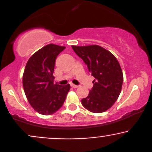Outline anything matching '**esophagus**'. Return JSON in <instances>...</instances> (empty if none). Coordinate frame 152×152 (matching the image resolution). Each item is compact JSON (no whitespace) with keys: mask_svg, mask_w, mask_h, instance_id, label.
<instances>
[{"mask_svg":"<svg viewBox=\"0 0 152 152\" xmlns=\"http://www.w3.org/2000/svg\"><path fill=\"white\" fill-rule=\"evenodd\" d=\"M71 86L72 87V88H78V86L74 85V84H71Z\"/></svg>","mask_w":152,"mask_h":152,"instance_id":"esophagus-1","label":"esophagus"}]
</instances>
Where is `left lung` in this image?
Wrapping results in <instances>:
<instances>
[{
  "mask_svg": "<svg viewBox=\"0 0 152 152\" xmlns=\"http://www.w3.org/2000/svg\"><path fill=\"white\" fill-rule=\"evenodd\" d=\"M72 48L95 78L89 94L81 100L82 105L92 113L105 112L115 103L121 92L123 74L118 59L98 45L72 46Z\"/></svg>",
  "mask_w": 152,
  "mask_h": 152,
  "instance_id": "left-lung-1",
  "label": "left lung"
}]
</instances>
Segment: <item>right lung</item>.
<instances>
[{
	"label": "right lung",
	"instance_id": "1",
	"mask_svg": "<svg viewBox=\"0 0 152 152\" xmlns=\"http://www.w3.org/2000/svg\"><path fill=\"white\" fill-rule=\"evenodd\" d=\"M65 47L49 44L29 58L24 71L23 85L29 103L44 115L56 113L63 105L70 85L54 83L56 58Z\"/></svg>",
	"mask_w": 152,
	"mask_h": 152
}]
</instances>
